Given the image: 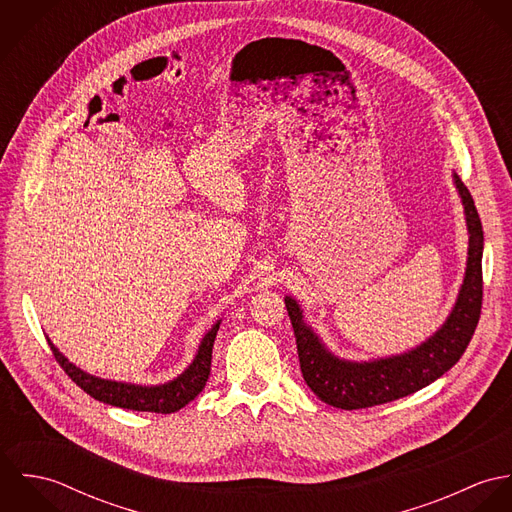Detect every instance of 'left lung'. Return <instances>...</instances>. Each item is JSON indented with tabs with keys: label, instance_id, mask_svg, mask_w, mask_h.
Returning a JSON list of instances; mask_svg holds the SVG:
<instances>
[{
	"label": "left lung",
	"instance_id": "obj_1",
	"mask_svg": "<svg viewBox=\"0 0 512 512\" xmlns=\"http://www.w3.org/2000/svg\"><path fill=\"white\" fill-rule=\"evenodd\" d=\"M453 183L465 209L469 232L467 268L449 317L428 341L386 359L345 361L335 357L303 321L299 303L290 295L286 297L303 380L325 404L341 410H361L404 398L438 380L465 353L483 303V226L469 189L455 173Z\"/></svg>",
	"mask_w": 512,
	"mask_h": 512
}]
</instances>
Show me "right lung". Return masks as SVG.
I'll list each match as a JSON object with an SVG mask.
<instances>
[{"instance_id": "right-lung-1", "label": "right lung", "mask_w": 512, "mask_h": 512, "mask_svg": "<svg viewBox=\"0 0 512 512\" xmlns=\"http://www.w3.org/2000/svg\"><path fill=\"white\" fill-rule=\"evenodd\" d=\"M220 321H217L211 331L203 337L199 351L193 359L189 368L173 378L171 382L157 384V386H140V384H128V382H116V380H106L92 376L78 366L69 363V359L59 353V349L49 341V347L57 359V363L63 366V370L71 376V380L76 382L86 394H90L94 400L126 408V410H136V412H155V414H173L181 410L185 404L195 400L199 392L205 388L207 378L211 374V359H213V345L217 339Z\"/></svg>"}]
</instances>
